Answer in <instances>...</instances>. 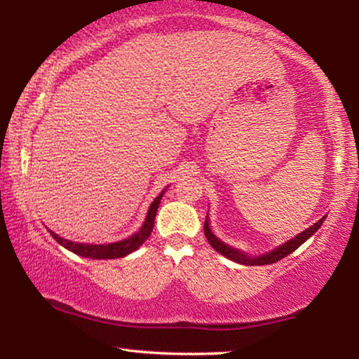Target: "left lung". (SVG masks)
Instances as JSON below:
<instances>
[{
	"label": "left lung",
	"instance_id": "left-lung-1",
	"mask_svg": "<svg viewBox=\"0 0 359 359\" xmlns=\"http://www.w3.org/2000/svg\"><path fill=\"white\" fill-rule=\"evenodd\" d=\"M324 219H325V217H323V219H320V221H317L314 226H311V228L306 229V231H302L300 234H297V236H295V238H292L290 241L283 243V245L278 246L277 250L270 251V253L262 255V257H255V258H253V257H246V255L241 253V251L234 250V248H231V246L224 245V243L217 240V238L212 234L211 229H209V221H208V217H205V221H204V234H205V238H208L209 245H211L214 250L219 251L221 255H224L226 258L233 259V262L243 263V265H269V263L278 262V259L285 258L287 255H290L292 251L297 250L299 246L302 245L304 241H307L309 238H311L312 234H314V233L317 231V229L320 228V224H323Z\"/></svg>",
	"mask_w": 359,
	"mask_h": 359
}]
</instances>
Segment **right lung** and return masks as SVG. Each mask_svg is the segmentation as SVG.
<instances>
[{
	"instance_id": "right-lung-1",
	"label": "right lung",
	"mask_w": 359,
	"mask_h": 359,
	"mask_svg": "<svg viewBox=\"0 0 359 359\" xmlns=\"http://www.w3.org/2000/svg\"><path fill=\"white\" fill-rule=\"evenodd\" d=\"M162 196H163V192L160 194L158 197H155V201L151 203L150 209H148L147 219H145V222H143L142 229H140L137 234H133V236L128 238V240L111 243V245H86V243H74V241L64 240V238H60L59 234H55L52 231H50V234L53 236V240H55L57 243H60L64 248L71 250L72 253L79 255V257L94 258V259L123 258V257H126L128 253H131V251L138 250L140 246H142L143 243L148 240V236L151 234V229H154L155 214H156V209H158V204H160V199H162Z\"/></svg>"
}]
</instances>
